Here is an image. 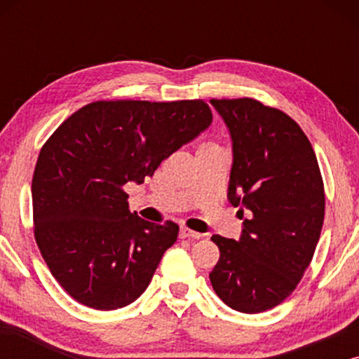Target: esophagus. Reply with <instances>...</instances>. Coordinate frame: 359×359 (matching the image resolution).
<instances>
[{"label":"esophagus","mask_w":359,"mask_h":359,"mask_svg":"<svg viewBox=\"0 0 359 359\" xmlns=\"http://www.w3.org/2000/svg\"><path fill=\"white\" fill-rule=\"evenodd\" d=\"M180 237H181V238L199 240L201 237H203V233L194 232V230H191V229H188V227H181V230H180Z\"/></svg>","instance_id":"34e87169"}]
</instances>
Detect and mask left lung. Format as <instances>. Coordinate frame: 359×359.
Listing matches in <instances>:
<instances>
[{"label": "left lung", "instance_id": "left-lung-1", "mask_svg": "<svg viewBox=\"0 0 359 359\" xmlns=\"http://www.w3.org/2000/svg\"><path fill=\"white\" fill-rule=\"evenodd\" d=\"M232 140L229 201L247 210L238 240L214 235L220 258L209 278L243 313L281 304L316 252L325 214L317 156L296 121L259 101L210 100Z\"/></svg>", "mask_w": 359, "mask_h": 359}]
</instances>
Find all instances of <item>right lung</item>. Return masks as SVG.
<instances>
[{"label":"right lung","mask_w":359,"mask_h":359,"mask_svg":"<svg viewBox=\"0 0 359 359\" xmlns=\"http://www.w3.org/2000/svg\"><path fill=\"white\" fill-rule=\"evenodd\" d=\"M212 122L204 101H96L68 117L39 154L34 233L53 278L83 306L116 311L139 299L178 225L132 214L124 184Z\"/></svg>","instance_id":"right-lung-1"}]
</instances>
